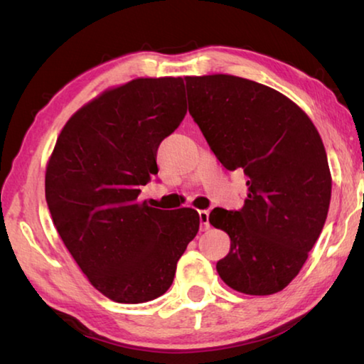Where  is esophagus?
<instances>
[{"instance_id":"obj_1","label":"esophagus","mask_w":364,"mask_h":364,"mask_svg":"<svg viewBox=\"0 0 364 364\" xmlns=\"http://www.w3.org/2000/svg\"><path fill=\"white\" fill-rule=\"evenodd\" d=\"M208 215H210V212L208 210H199V220H200V230L205 231L210 228V223H208Z\"/></svg>"}]
</instances>
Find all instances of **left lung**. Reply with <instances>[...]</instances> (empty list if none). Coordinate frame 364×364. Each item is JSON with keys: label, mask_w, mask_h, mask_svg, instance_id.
Listing matches in <instances>:
<instances>
[{"label": "left lung", "mask_w": 364, "mask_h": 364, "mask_svg": "<svg viewBox=\"0 0 364 364\" xmlns=\"http://www.w3.org/2000/svg\"><path fill=\"white\" fill-rule=\"evenodd\" d=\"M189 114L225 168H242L249 194L241 210L213 208L228 232L220 278L249 295L279 292L304 267L331 202L324 144L297 104L269 86L215 73L184 77Z\"/></svg>", "instance_id": "obj_1"}]
</instances>
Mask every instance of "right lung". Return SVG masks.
I'll return each instance as SVG.
<instances>
[{"label":"right lung","instance_id":"obj_1","mask_svg":"<svg viewBox=\"0 0 364 364\" xmlns=\"http://www.w3.org/2000/svg\"><path fill=\"white\" fill-rule=\"evenodd\" d=\"M184 115L180 77L132 80L78 109L49 157L45 193L53 223L91 284L119 304L167 292L199 231L194 208L138 202L139 188L159 171V144Z\"/></svg>","mask_w":364,"mask_h":364}]
</instances>
